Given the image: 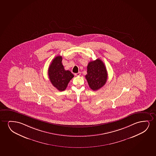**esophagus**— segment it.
Returning a JSON list of instances; mask_svg holds the SVG:
<instances>
[{
	"label": "esophagus",
	"instance_id": "34e87169",
	"mask_svg": "<svg viewBox=\"0 0 156 156\" xmlns=\"http://www.w3.org/2000/svg\"><path fill=\"white\" fill-rule=\"evenodd\" d=\"M75 75L76 76H79L81 75V73L79 72V73H75Z\"/></svg>",
	"mask_w": 156,
	"mask_h": 156
}]
</instances>
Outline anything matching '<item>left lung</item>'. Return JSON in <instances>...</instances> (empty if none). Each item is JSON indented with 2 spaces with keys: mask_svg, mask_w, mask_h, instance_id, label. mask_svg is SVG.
Returning a JSON list of instances; mask_svg holds the SVG:
<instances>
[{
  "mask_svg": "<svg viewBox=\"0 0 156 156\" xmlns=\"http://www.w3.org/2000/svg\"><path fill=\"white\" fill-rule=\"evenodd\" d=\"M85 77L90 87L97 90L105 85L108 78V73L104 63L100 59L89 62Z\"/></svg>",
  "mask_w": 156,
  "mask_h": 156,
  "instance_id": "obj_1",
  "label": "left lung"
}]
</instances>
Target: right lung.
I'll use <instances>...</instances> for the list:
<instances>
[{"label":"right lung","instance_id":"add662e5","mask_svg":"<svg viewBox=\"0 0 156 156\" xmlns=\"http://www.w3.org/2000/svg\"><path fill=\"white\" fill-rule=\"evenodd\" d=\"M61 56H57L52 60L48 70L49 80L52 85L60 91L66 89L69 81L74 77L70 71L66 70L62 63Z\"/></svg>","mask_w":156,"mask_h":156}]
</instances>
